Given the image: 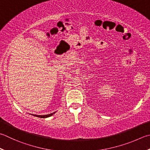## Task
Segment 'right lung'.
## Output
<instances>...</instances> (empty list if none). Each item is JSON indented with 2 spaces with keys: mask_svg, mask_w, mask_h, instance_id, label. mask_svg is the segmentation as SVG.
Listing matches in <instances>:
<instances>
[{
  "mask_svg": "<svg viewBox=\"0 0 150 150\" xmlns=\"http://www.w3.org/2000/svg\"><path fill=\"white\" fill-rule=\"evenodd\" d=\"M54 112H52L51 114H47V115H36V114H32V115H33L36 117H38V118H48V117L51 116L52 115H53V114L55 113Z\"/></svg>",
  "mask_w": 150,
  "mask_h": 150,
  "instance_id": "1",
  "label": "right lung"
}]
</instances>
